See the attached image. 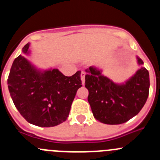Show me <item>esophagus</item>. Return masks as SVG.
Instances as JSON below:
<instances>
[{"label":"esophagus","instance_id":"esophagus-1","mask_svg":"<svg viewBox=\"0 0 160 160\" xmlns=\"http://www.w3.org/2000/svg\"><path fill=\"white\" fill-rule=\"evenodd\" d=\"M85 76H86V73H85L84 71H82L81 73V80H82V82L83 85H84V83H85Z\"/></svg>","mask_w":160,"mask_h":160}]
</instances>
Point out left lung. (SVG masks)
Returning a JSON list of instances; mask_svg holds the SVG:
<instances>
[{"label": "left lung", "mask_w": 160, "mask_h": 160, "mask_svg": "<svg viewBox=\"0 0 160 160\" xmlns=\"http://www.w3.org/2000/svg\"><path fill=\"white\" fill-rule=\"evenodd\" d=\"M138 65L143 62L137 57ZM85 87L94 117L99 122L117 125L128 122L143 107L149 94L148 70L141 66L125 83L117 84L94 66L86 70Z\"/></svg>", "instance_id": "8db88e82"}]
</instances>
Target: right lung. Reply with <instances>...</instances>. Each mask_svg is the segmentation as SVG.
Segmentation results:
<instances>
[{
    "mask_svg": "<svg viewBox=\"0 0 160 160\" xmlns=\"http://www.w3.org/2000/svg\"><path fill=\"white\" fill-rule=\"evenodd\" d=\"M29 43L12 62L8 88L18 111L29 123L49 128L66 121L77 90L82 87L81 71L70 77L58 69L38 70L25 55Z\"/></svg>",
    "mask_w": 160,
    "mask_h": 160,
    "instance_id": "1",
    "label": "right lung"
}]
</instances>
